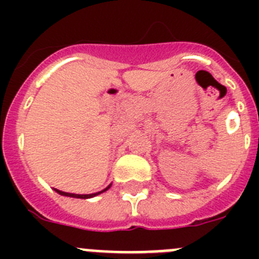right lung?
<instances>
[{
    "instance_id": "right-lung-1",
    "label": "right lung",
    "mask_w": 259,
    "mask_h": 259,
    "mask_svg": "<svg viewBox=\"0 0 259 259\" xmlns=\"http://www.w3.org/2000/svg\"><path fill=\"white\" fill-rule=\"evenodd\" d=\"M110 187H111V184H110L109 187H107V188H105L104 191L97 192V193H92V194H75V193H67V192L59 191V189H56V192H57V193L62 194V196H67V197H74V198H91V197H95V196H97V194L104 193V192L107 191V189H109Z\"/></svg>"
}]
</instances>
